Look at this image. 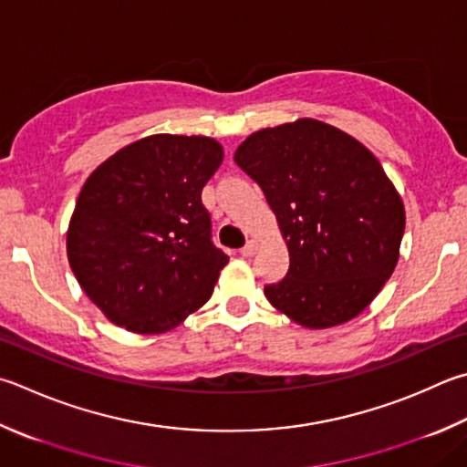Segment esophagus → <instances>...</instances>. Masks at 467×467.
<instances>
[{"mask_svg":"<svg viewBox=\"0 0 467 467\" xmlns=\"http://www.w3.org/2000/svg\"><path fill=\"white\" fill-rule=\"evenodd\" d=\"M257 253V243L255 241H249L247 244H244V247L241 249V255L243 257H253Z\"/></svg>","mask_w":467,"mask_h":467,"instance_id":"esophagus-1","label":"esophagus"}]
</instances>
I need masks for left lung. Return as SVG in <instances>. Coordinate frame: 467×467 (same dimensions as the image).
<instances>
[{
    "label": "left lung",
    "mask_w": 467,
    "mask_h": 467,
    "mask_svg": "<svg viewBox=\"0 0 467 467\" xmlns=\"http://www.w3.org/2000/svg\"><path fill=\"white\" fill-rule=\"evenodd\" d=\"M234 161L265 193L290 251L285 277L265 285L267 300L308 328L366 310L392 275L406 224L379 161L312 118L253 132Z\"/></svg>",
    "instance_id": "8db88e82"
}]
</instances>
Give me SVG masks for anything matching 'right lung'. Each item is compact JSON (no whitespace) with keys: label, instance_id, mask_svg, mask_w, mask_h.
Listing matches in <instances>:
<instances>
[{"label":"right lung","instance_id":"right-lung-1","mask_svg":"<svg viewBox=\"0 0 467 467\" xmlns=\"http://www.w3.org/2000/svg\"><path fill=\"white\" fill-rule=\"evenodd\" d=\"M223 159L214 139L152 134L83 183L67 255L81 290L114 325L159 335L210 300L228 255L212 243L202 190Z\"/></svg>","mask_w":467,"mask_h":467}]
</instances>
